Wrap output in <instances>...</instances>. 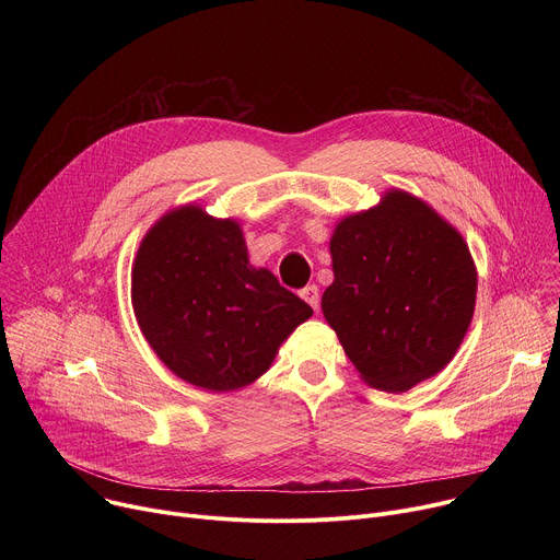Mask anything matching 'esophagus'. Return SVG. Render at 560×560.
<instances>
[{"label":"esophagus","instance_id":"obj_1","mask_svg":"<svg viewBox=\"0 0 560 560\" xmlns=\"http://www.w3.org/2000/svg\"><path fill=\"white\" fill-rule=\"evenodd\" d=\"M299 294H301V299H303L310 307L318 310V288H316V285H305Z\"/></svg>","mask_w":560,"mask_h":560}]
</instances>
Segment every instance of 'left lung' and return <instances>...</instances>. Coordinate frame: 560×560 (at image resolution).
Instances as JSON below:
<instances>
[{"label": "left lung", "instance_id": "left-lung-1", "mask_svg": "<svg viewBox=\"0 0 560 560\" xmlns=\"http://www.w3.org/2000/svg\"><path fill=\"white\" fill-rule=\"evenodd\" d=\"M330 255L322 310L368 385L406 392L454 359L474 314L476 268L434 208L387 190L337 223Z\"/></svg>", "mask_w": 560, "mask_h": 560}]
</instances>
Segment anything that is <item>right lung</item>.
Returning <instances> with one entry per match:
<instances>
[{"instance_id": "right-lung-1", "label": "right lung", "mask_w": 560, "mask_h": 560, "mask_svg": "<svg viewBox=\"0 0 560 560\" xmlns=\"http://www.w3.org/2000/svg\"><path fill=\"white\" fill-rule=\"evenodd\" d=\"M130 296L154 354L179 378L210 392L257 381L312 316L270 270L250 266L242 225L192 203L166 212L145 232Z\"/></svg>"}]
</instances>
